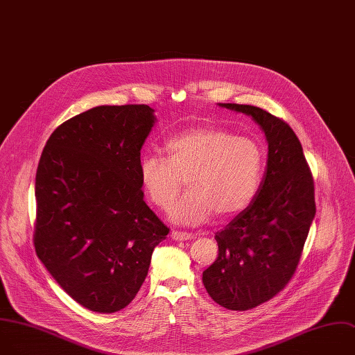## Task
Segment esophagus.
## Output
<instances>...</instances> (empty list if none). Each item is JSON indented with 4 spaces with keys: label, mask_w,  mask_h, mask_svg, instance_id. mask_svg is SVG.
Returning <instances> with one entry per match:
<instances>
[{
    "label": "esophagus",
    "mask_w": 355,
    "mask_h": 355,
    "mask_svg": "<svg viewBox=\"0 0 355 355\" xmlns=\"http://www.w3.org/2000/svg\"><path fill=\"white\" fill-rule=\"evenodd\" d=\"M171 236H172V239H175V241H189V239L193 238L191 234L183 232V231H172Z\"/></svg>",
    "instance_id": "1"
}]
</instances>
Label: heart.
<instances>
[{
  "instance_id": "obj_1",
  "label": "heart",
  "mask_w": 355,
  "mask_h": 355,
  "mask_svg": "<svg viewBox=\"0 0 355 355\" xmlns=\"http://www.w3.org/2000/svg\"><path fill=\"white\" fill-rule=\"evenodd\" d=\"M165 154L144 155L138 172L141 186L161 209L175 202L186 180L189 191L169 212L173 223L198 225L214 214L220 221L232 218L259 193L264 155L252 138L200 125L171 137Z\"/></svg>"
}]
</instances>
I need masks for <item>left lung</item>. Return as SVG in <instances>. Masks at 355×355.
<instances>
[{"instance_id":"1","label":"left lung","mask_w":355,"mask_h":355,"mask_svg":"<svg viewBox=\"0 0 355 355\" xmlns=\"http://www.w3.org/2000/svg\"><path fill=\"white\" fill-rule=\"evenodd\" d=\"M220 106L252 116L268 143L256 198L216 234L218 257L202 271L214 302L248 311L270 301L294 277L316 214L315 184L300 139L284 120L252 105Z\"/></svg>"}]
</instances>
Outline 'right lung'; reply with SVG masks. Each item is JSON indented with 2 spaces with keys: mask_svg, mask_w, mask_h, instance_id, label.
I'll list each match as a JSON object with an SVG mask.
<instances>
[{
  "mask_svg": "<svg viewBox=\"0 0 355 355\" xmlns=\"http://www.w3.org/2000/svg\"><path fill=\"white\" fill-rule=\"evenodd\" d=\"M155 123L147 105L98 106L60 124L35 183L37 257L84 308H125L169 228L146 204L139 157Z\"/></svg>",
  "mask_w": 355,
  "mask_h": 355,
  "instance_id": "right-lung-1",
  "label": "right lung"
}]
</instances>
